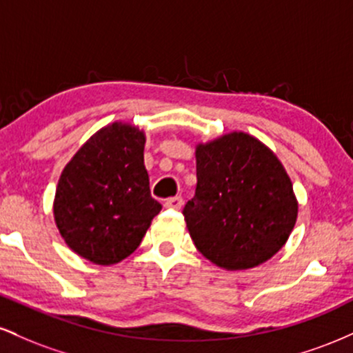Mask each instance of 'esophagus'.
I'll list each match as a JSON object with an SVG mask.
<instances>
[{"instance_id":"1","label":"esophagus","mask_w":353,"mask_h":353,"mask_svg":"<svg viewBox=\"0 0 353 353\" xmlns=\"http://www.w3.org/2000/svg\"><path fill=\"white\" fill-rule=\"evenodd\" d=\"M165 208L168 209H172V210H179L182 208V197L176 196V197H169V199H165Z\"/></svg>"}]
</instances>
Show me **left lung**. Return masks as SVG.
I'll return each instance as SVG.
<instances>
[{
	"label": "left lung",
	"mask_w": 353,
	"mask_h": 353,
	"mask_svg": "<svg viewBox=\"0 0 353 353\" xmlns=\"http://www.w3.org/2000/svg\"><path fill=\"white\" fill-rule=\"evenodd\" d=\"M196 194L184 205L197 250L228 270L269 261L297 221L292 182L277 156L245 132L196 149Z\"/></svg>",
	"instance_id": "1"
}]
</instances>
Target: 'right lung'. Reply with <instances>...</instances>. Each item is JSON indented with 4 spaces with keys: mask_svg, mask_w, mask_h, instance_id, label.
Returning <instances> with one entry per match:
<instances>
[{
    "mask_svg": "<svg viewBox=\"0 0 353 353\" xmlns=\"http://www.w3.org/2000/svg\"><path fill=\"white\" fill-rule=\"evenodd\" d=\"M144 143L134 125H106L61 174L56 225L66 244L92 264L111 265L131 255L163 209L149 189Z\"/></svg>",
    "mask_w": 353,
    "mask_h": 353,
    "instance_id": "right-lung-1",
    "label": "right lung"
}]
</instances>
